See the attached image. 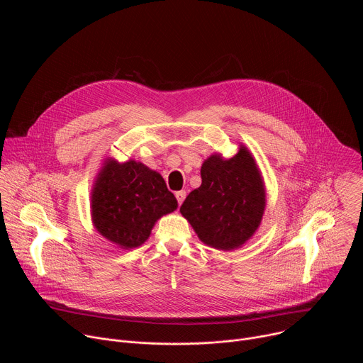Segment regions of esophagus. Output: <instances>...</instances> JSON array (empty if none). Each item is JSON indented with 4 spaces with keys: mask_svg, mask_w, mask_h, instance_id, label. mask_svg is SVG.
<instances>
[{
    "mask_svg": "<svg viewBox=\"0 0 363 363\" xmlns=\"http://www.w3.org/2000/svg\"><path fill=\"white\" fill-rule=\"evenodd\" d=\"M175 196H177V199H178V203L181 205V203L184 202L185 196H186V192H185V191H178V192L175 194Z\"/></svg>",
    "mask_w": 363,
    "mask_h": 363,
    "instance_id": "obj_1",
    "label": "esophagus"
}]
</instances>
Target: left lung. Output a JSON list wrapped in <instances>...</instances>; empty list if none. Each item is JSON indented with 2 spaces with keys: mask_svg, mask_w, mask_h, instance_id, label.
I'll use <instances>...</instances> for the list:
<instances>
[{
  "mask_svg": "<svg viewBox=\"0 0 363 363\" xmlns=\"http://www.w3.org/2000/svg\"><path fill=\"white\" fill-rule=\"evenodd\" d=\"M202 184L181 205L198 238L213 248L233 251L258 230L266 210V185L252 153L240 143L231 158L213 153L201 167Z\"/></svg>",
  "mask_w": 363,
  "mask_h": 363,
  "instance_id": "1",
  "label": "left lung"
}]
</instances>
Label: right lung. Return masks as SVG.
Here are the masks:
<instances>
[{
	"label": "right lung",
	"mask_w": 363,
	"mask_h": 363,
	"mask_svg": "<svg viewBox=\"0 0 363 363\" xmlns=\"http://www.w3.org/2000/svg\"><path fill=\"white\" fill-rule=\"evenodd\" d=\"M177 208L178 201L162 175L135 160L106 158L91 186L93 227L123 250L142 245L155 223Z\"/></svg>",
	"instance_id": "1"
}]
</instances>
